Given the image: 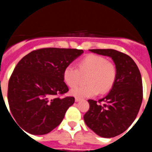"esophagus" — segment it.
I'll return each instance as SVG.
<instances>
[{
	"label": "esophagus",
	"mask_w": 152,
	"mask_h": 152,
	"mask_svg": "<svg viewBox=\"0 0 152 152\" xmlns=\"http://www.w3.org/2000/svg\"><path fill=\"white\" fill-rule=\"evenodd\" d=\"M80 100H81V98H79V97H76V98H75V102H79Z\"/></svg>",
	"instance_id": "1"
}]
</instances>
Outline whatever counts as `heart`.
Masks as SVG:
<instances>
[{"label": "heart", "instance_id": "1", "mask_svg": "<svg viewBox=\"0 0 152 152\" xmlns=\"http://www.w3.org/2000/svg\"><path fill=\"white\" fill-rule=\"evenodd\" d=\"M78 68L72 65L65 67L63 78L70 88L77 86L81 76H86L85 86L71 90V95L76 97H92L98 92H108L117 79V67L113 62L96 54H88L78 62Z\"/></svg>", "mask_w": 152, "mask_h": 152}]
</instances>
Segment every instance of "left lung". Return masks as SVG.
<instances>
[{"instance_id": "left-lung-1", "label": "left lung", "mask_w": 152, "mask_h": 152, "mask_svg": "<svg viewBox=\"0 0 152 152\" xmlns=\"http://www.w3.org/2000/svg\"><path fill=\"white\" fill-rule=\"evenodd\" d=\"M89 50L111 57L117 67V79L107 96L98 102L88 100L89 109L83 118L87 126L99 136L114 137L125 132L139 113L143 96L142 76L127 54L113 49Z\"/></svg>"}]
</instances>
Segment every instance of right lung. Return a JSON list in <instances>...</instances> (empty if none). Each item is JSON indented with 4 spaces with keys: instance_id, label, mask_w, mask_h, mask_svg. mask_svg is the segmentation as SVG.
<instances>
[{
    "instance_id": "right-lung-1",
    "label": "right lung",
    "mask_w": 152,
    "mask_h": 152,
    "mask_svg": "<svg viewBox=\"0 0 152 152\" xmlns=\"http://www.w3.org/2000/svg\"><path fill=\"white\" fill-rule=\"evenodd\" d=\"M83 50L46 48L23 57L8 83L7 98L16 124L32 135H45L62 122L74 97L61 98L69 91L63 73Z\"/></svg>"
}]
</instances>
